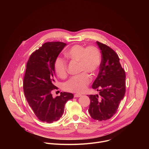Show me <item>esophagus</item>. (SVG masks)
Instances as JSON below:
<instances>
[{
	"label": "esophagus",
	"mask_w": 149,
	"mask_h": 149,
	"mask_svg": "<svg viewBox=\"0 0 149 149\" xmlns=\"http://www.w3.org/2000/svg\"><path fill=\"white\" fill-rule=\"evenodd\" d=\"M81 96H82V95L79 94H74V97H80Z\"/></svg>",
	"instance_id": "obj_1"
}]
</instances>
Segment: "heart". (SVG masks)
Listing matches in <instances>:
<instances>
[{"label":"heart","mask_w":149,"mask_h":149,"mask_svg":"<svg viewBox=\"0 0 149 149\" xmlns=\"http://www.w3.org/2000/svg\"><path fill=\"white\" fill-rule=\"evenodd\" d=\"M70 59L79 62L80 72L86 71L94 73L98 68L101 62V55L99 50L95 47H84L75 45L72 47L65 54ZM54 70L57 75L61 78L66 77L67 63L61 57L56 58L54 62ZM91 81L90 76L86 72L73 77L63 84V89L67 91L80 93L86 90Z\"/></svg>","instance_id":"b5f03b06"}]
</instances>
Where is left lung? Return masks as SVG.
I'll list each match as a JSON object with an SVG mask.
<instances>
[{
	"instance_id": "1",
	"label": "left lung",
	"mask_w": 149,
	"mask_h": 149,
	"mask_svg": "<svg viewBox=\"0 0 149 149\" xmlns=\"http://www.w3.org/2000/svg\"><path fill=\"white\" fill-rule=\"evenodd\" d=\"M101 50L100 71L92 88L99 95H90L88 112L94 120H107L115 114L125 93V73L116 52L107 45L97 41ZM100 97H99V96Z\"/></svg>"
}]
</instances>
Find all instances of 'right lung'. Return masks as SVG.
Segmentation results:
<instances>
[{"mask_svg":"<svg viewBox=\"0 0 149 149\" xmlns=\"http://www.w3.org/2000/svg\"><path fill=\"white\" fill-rule=\"evenodd\" d=\"M67 45L61 42H46L33 52L26 64L24 91L26 101L38 118L52 123L62 117L65 105L74 98L72 93L61 92L53 98L56 76L54 62Z\"/></svg>","mask_w":149,"mask_h":149,"instance_id":"add662e5","label":"right lung"}]
</instances>
